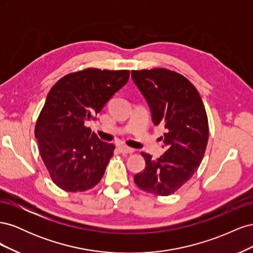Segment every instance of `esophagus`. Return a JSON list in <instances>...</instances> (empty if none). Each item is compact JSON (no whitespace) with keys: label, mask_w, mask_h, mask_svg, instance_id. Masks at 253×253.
<instances>
[{"label":"esophagus","mask_w":253,"mask_h":253,"mask_svg":"<svg viewBox=\"0 0 253 253\" xmlns=\"http://www.w3.org/2000/svg\"><path fill=\"white\" fill-rule=\"evenodd\" d=\"M118 151L121 153V154H132L134 152V149L126 147V145H119Z\"/></svg>","instance_id":"34e87169"}]
</instances>
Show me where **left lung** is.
Listing matches in <instances>:
<instances>
[{"label":"left lung","instance_id":"obj_1","mask_svg":"<svg viewBox=\"0 0 253 253\" xmlns=\"http://www.w3.org/2000/svg\"><path fill=\"white\" fill-rule=\"evenodd\" d=\"M132 79L151 108L155 126L166 128L167 151L156 160L147 153L145 169L134 176L137 187L160 196L175 193L197 171L208 144V117L195 86L167 68L132 71Z\"/></svg>","mask_w":253,"mask_h":253}]
</instances>
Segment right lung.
Returning <instances> with one entry per match:
<instances>
[{"instance_id": "obj_1", "label": "right lung", "mask_w": 253, "mask_h": 253, "mask_svg": "<svg viewBox=\"0 0 253 253\" xmlns=\"http://www.w3.org/2000/svg\"><path fill=\"white\" fill-rule=\"evenodd\" d=\"M129 71L88 67L65 75L46 97L35 126L51 180L67 192H84L101 180L115 145L101 141L85 122L95 120L126 85Z\"/></svg>"}]
</instances>
